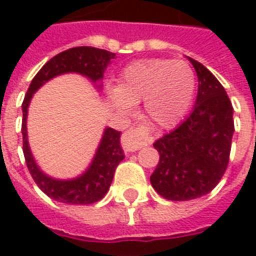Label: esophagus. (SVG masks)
<instances>
[{
	"label": "esophagus",
	"mask_w": 256,
	"mask_h": 256,
	"mask_svg": "<svg viewBox=\"0 0 256 256\" xmlns=\"http://www.w3.org/2000/svg\"><path fill=\"white\" fill-rule=\"evenodd\" d=\"M148 141V130L145 128H132L122 136V148L126 152H136Z\"/></svg>",
	"instance_id": "34e87169"
}]
</instances>
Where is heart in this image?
I'll return each mask as SVG.
<instances>
[{
	"mask_svg": "<svg viewBox=\"0 0 256 256\" xmlns=\"http://www.w3.org/2000/svg\"><path fill=\"white\" fill-rule=\"evenodd\" d=\"M194 90L196 75L189 64L172 58H144L124 67L118 86L110 88L106 94L112 106L124 115L142 101L150 124L172 128L188 114Z\"/></svg>",
	"mask_w": 256,
	"mask_h": 256,
	"instance_id": "b5f03b06",
	"label": "heart"
}]
</instances>
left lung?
<instances>
[{
    "mask_svg": "<svg viewBox=\"0 0 256 256\" xmlns=\"http://www.w3.org/2000/svg\"><path fill=\"white\" fill-rule=\"evenodd\" d=\"M188 60L198 80L194 106L176 130L154 144L160 159L150 184L162 198L174 202L202 198L218 185L234 133L233 106L224 86L203 64Z\"/></svg>",
    "mask_w": 256,
    "mask_h": 256,
    "instance_id": "1",
    "label": "left lung"
}]
</instances>
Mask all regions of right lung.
<instances>
[{
    "label": "right lung",
    "mask_w": 256,
    "mask_h": 256,
    "mask_svg": "<svg viewBox=\"0 0 256 256\" xmlns=\"http://www.w3.org/2000/svg\"><path fill=\"white\" fill-rule=\"evenodd\" d=\"M115 53L104 49L92 46L71 48L68 50L58 53L52 58L38 71L31 80L27 90L24 101L22 104L23 110V152L28 172L34 178L36 184L42 192L56 202L66 204H92L104 198L111 186L114 174L118 164L124 159L120 146V132L115 128H106L100 140V144L96 150L93 159L88 168L80 176L68 180H60L48 176L38 166L36 158L31 152L27 134V114L31 98L36 90L63 74H79L90 79L97 89H101V80L104 78V71L115 58Z\"/></svg>",
    "instance_id": "1"
}]
</instances>
